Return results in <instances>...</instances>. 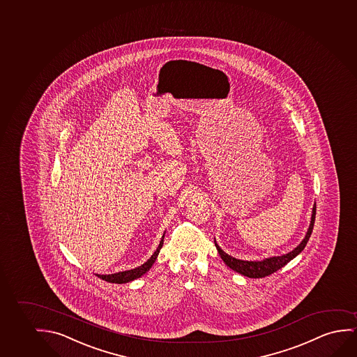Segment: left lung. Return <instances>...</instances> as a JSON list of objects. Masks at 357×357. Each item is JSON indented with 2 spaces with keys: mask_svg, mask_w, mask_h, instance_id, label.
I'll use <instances>...</instances> for the list:
<instances>
[{
  "mask_svg": "<svg viewBox=\"0 0 357 357\" xmlns=\"http://www.w3.org/2000/svg\"><path fill=\"white\" fill-rule=\"evenodd\" d=\"M314 219H316V204L313 206V209H312L311 224H310L306 236L302 240L301 243L295 250H292L291 252H289L287 255L269 257V258H266L263 261H242V259H237V258L229 256L227 253L222 251L220 247L218 246L215 240H214V242H215L216 250L219 252L221 259L225 261L226 266H230L232 271H237V273H240L242 275L248 276V278H264V276L271 275L273 273H275L276 271H279L282 266H287L289 261L294 259L295 257L298 256L303 251V248L306 247L307 242H308L310 237H311L313 225H314Z\"/></svg>",
  "mask_w": 357,
  "mask_h": 357,
  "instance_id": "8db88e82",
  "label": "left lung"
}]
</instances>
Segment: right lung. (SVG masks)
Wrapping results in <instances>:
<instances>
[{
    "label": "right lung",
    "mask_w": 357,
    "mask_h": 357,
    "mask_svg": "<svg viewBox=\"0 0 357 357\" xmlns=\"http://www.w3.org/2000/svg\"><path fill=\"white\" fill-rule=\"evenodd\" d=\"M162 243H164V236L161 237L160 243H159V246L156 248V251L153 253V256H151V258L144 263V264L137 266L135 269H131V271H119V273H115V274H109V275H106V274L105 275H99V274H96V275L99 276V278L102 279V280H105V282H114V284H125V282H133V280H136L138 278H141L142 275H144L146 271L151 269V266L154 264V261H155L156 258H158V255H159V252H160Z\"/></svg>",
    "instance_id": "add662e5"
}]
</instances>
